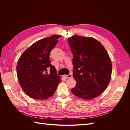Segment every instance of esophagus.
Returning <instances> with one entry per match:
<instances>
[{
    "label": "esophagus",
    "instance_id": "obj_1",
    "mask_svg": "<svg viewBox=\"0 0 130 130\" xmlns=\"http://www.w3.org/2000/svg\"><path fill=\"white\" fill-rule=\"evenodd\" d=\"M66 78H71L72 77V74H69V75H66L64 76Z\"/></svg>",
    "mask_w": 130,
    "mask_h": 130
}]
</instances>
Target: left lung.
Returning <instances> with one entry per match:
<instances>
[{
    "label": "left lung",
    "mask_w": 130,
    "mask_h": 130,
    "mask_svg": "<svg viewBox=\"0 0 130 130\" xmlns=\"http://www.w3.org/2000/svg\"><path fill=\"white\" fill-rule=\"evenodd\" d=\"M73 53L74 95L92 100L107 87L111 78L112 64L104 46L95 38L75 35L68 38Z\"/></svg>",
    "instance_id": "obj_1"
}]
</instances>
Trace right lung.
I'll return each mask as SVG.
<instances>
[{
    "label": "right lung",
    "mask_w": 130,
    "mask_h": 130,
    "mask_svg": "<svg viewBox=\"0 0 130 130\" xmlns=\"http://www.w3.org/2000/svg\"><path fill=\"white\" fill-rule=\"evenodd\" d=\"M61 37L54 35L37 41L18 59L17 74L19 84L26 95L32 99L43 100L52 96L61 81L55 67L50 64L49 57Z\"/></svg>",
    "instance_id": "obj_1"
}]
</instances>
